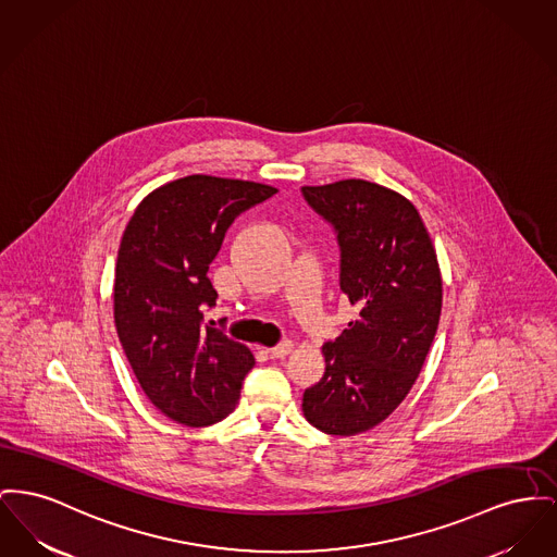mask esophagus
Returning a JSON list of instances; mask_svg holds the SVG:
<instances>
[{
  "mask_svg": "<svg viewBox=\"0 0 557 557\" xmlns=\"http://www.w3.org/2000/svg\"><path fill=\"white\" fill-rule=\"evenodd\" d=\"M293 349H295V343H293V341H282L280 345L271 347V349H269V354H271V358H277V360H282V358H286V356H288Z\"/></svg>",
  "mask_w": 557,
  "mask_h": 557,
  "instance_id": "34e87169",
  "label": "esophagus"
}]
</instances>
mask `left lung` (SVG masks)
<instances>
[{"label": "left lung", "instance_id": "8db88e82", "mask_svg": "<svg viewBox=\"0 0 557 557\" xmlns=\"http://www.w3.org/2000/svg\"><path fill=\"white\" fill-rule=\"evenodd\" d=\"M336 231L341 290L358 309L322 347L326 372L305 389V419L330 435L383 423L412 389L442 313V275L421 214L387 187L347 178L302 187Z\"/></svg>", "mask_w": 557, "mask_h": 557}]
</instances>
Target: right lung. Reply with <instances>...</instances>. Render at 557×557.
I'll use <instances>...</instances> for the list:
<instances>
[{
  "instance_id": "add662e5",
  "label": "right lung",
  "mask_w": 557,
  "mask_h": 557,
  "mask_svg": "<svg viewBox=\"0 0 557 557\" xmlns=\"http://www.w3.org/2000/svg\"><path fill=\"white\" fill-rule=\"evenodd\" d=\"M275 187L194 174L145 197L122 235L113 315L145 395L168 419L206 426L230 417L255 356L210 324L208 267L235 216Z\"/></svg>"
}]
</instances>
